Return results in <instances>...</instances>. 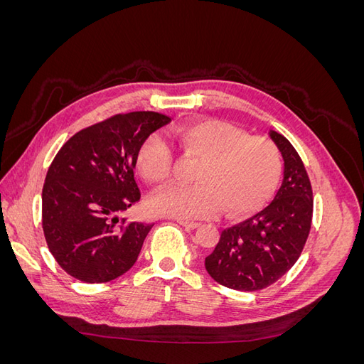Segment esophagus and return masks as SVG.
Segmentation results:
<instances>
[{
  "label": "esophagus",
  "mask_w": 364,
  "mask_h": 364,
  "mask_svg": "<svg viewBox=\"0 0 364 364\" xmlns=\"http://www.w3.org/2000/svg\"><path fill=\"white\" fill-rule=\"evenodd\" d=\"M178 223H179L181 226H183L185 229H196V228L200 226L199 223H196V222H185V220H178Z\"/></svg>",
  "instance_id": "obj_1"
}]
</instances>
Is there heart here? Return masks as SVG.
Returning <instances> with one entry per match:
<instances>
[{"mask_svg":"<svg viewBox=\"0 0 364 364\" xmlns=\"http://www.w3.org/2000/svg\"><path fill=\"white\" fill-rule=\"evenodd\" d=\"M185 155L200 158L194 183H174L153 197L156 214L174 218H203L223 206L228 217H243L266 205L279 183L282 156L266 136H249L223 121H205L176 132ZM173 151L159 135H150L138 151L144 178L164 183L170 178Z\"/></svg>","mask_w":364,"mask_h":364,"instance_id":"b5f03b06","label":"heart"}]
</instances>
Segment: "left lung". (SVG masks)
I'll list each match as a JSON object with an SVG mask.
<instances>
[{
	"instance_id": "obj_1",
	"label": "left lung",
	"mask_w": 364,
	"mask_h": 364,
	"mask_svg": "<svg viewBox=\"0 0 364 364\" xmlns=\"http://www.w3.org/2000/svg\"><path fill=\"white\" fill-rule=\"evenodd\" d=\"M269 135L284 159V178L261 213L220 234L205 258L211 278L228 289L257 291L284 277L301 257L311 229L313 191L301 156L274 130Z\"/></svg>"
}]
</instances>
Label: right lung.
<instances>
[{
  "label": "right lung",
  "mask_w": 364,
  "mask_h": 364,
  "mask_svg": "<svg viewBox=\"0 0 364 364\" xmlns=\"http://www.w3.org/2000/svg\"><path fill=\"white\" fill-rule=\"evenodd\" d=\"M158 112L118 114L71 136L53 159L42 190V228L48 249L73 278L100 284L138 259L153 225L121 220L135 205L139 147L170 123Z\"/></svg>",
  "instance_id": "obj_1"
}]
</instances>
